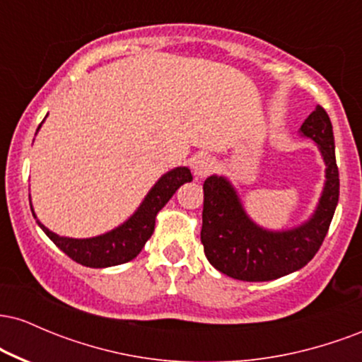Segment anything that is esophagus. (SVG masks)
I'll use <instances>...</instances> for the list:
<instances>
[{
    "label": "esophagus",
    "instance_id": "34e87169",
    "mask_svg": "<svg viewBox=\"0 0 362 362\" xmlns=\"http://www.w3.org/2000/svg\"><path fill=\"white\" fill-rule=\"evenodd\" d=\"M216 168V161L214 158H211L209 155H201L194 160L192 170L195 178H206L211 172H214Z\"/></svg>",
    "mask_w": 362,
    "mask_h": 362
}]
</instances>
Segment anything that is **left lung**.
Masks as SVG:
<instances>
[{
    "label": "left lung",
    "instance_id": "obj_1",
    "mask_svg": "<svg viewBox=\"0 0 362 362\" xmlns=\"http://www.w3.org/2000/svg\"><path fill=\"white\" fill-rule=\"evenodd\" d=\"M300 132L313 139L325 161V185L308 221L291 230L271 231L253 223L226 177L204 182L201 242L214 269L238 281L262 282L300 271L318 252L339 202V168L332 122L317 107Z\"/></svg>",
    "mask_w": 362,
    "mask_h": 362
}]
</instances>
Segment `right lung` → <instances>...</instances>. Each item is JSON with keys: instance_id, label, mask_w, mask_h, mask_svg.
Instances as JSON below:
<instances>
[{"instance_id": "1", "label": "right lung", "mask_w": 362, "mask_h": 362, "mask_svg": "<svg viewBox=\"0 0 362 362\" xmlns=\"http://www.w3.org/2000/svg\"><path fill=\"white\" fill-rule=\"evenodd\" d=\"M39 129L40 126L37 127V131ZM190 180H192V173L187 167L170 170L151 187V190L144 197V201L141 202L138 211L126 223L114 228L109 233L93 236V238L59 236L49 228H45L39 219H37V223L42 228L44 233L56 243V247L61 248L69 259L78 262V264L93 269L126 264V262L138 257L139 252L143 250L144 243L151 238L153 231H155L156 214L160 213L161 207L172 199L178 187ZM32 214L37 218L34 209H32Z\"/></svg>"}]
</instances>
